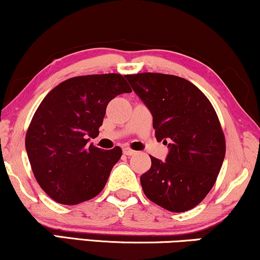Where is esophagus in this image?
I'll return each instance as SVG.
<instances>
[{"label": "esophagus", "instance_id": "esophagus-1", "mask_svg": "<svg viewBox=\"0 0 260 260\" xmlns=\"http://www.w3.org/2000/svg\"><path fill=\"white\" fill-rule=\"evenodd\" d=\"M123 152H124L125 155H133V154H135V153H136L135 150L129 148V147H125V148L123 149Z\"/></svg>", "mask_w": 260, "mask_h": 260}]
</instances>
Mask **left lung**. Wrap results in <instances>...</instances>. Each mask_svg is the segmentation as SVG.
<instances>
[{
	"label": "left lung",
	"instance_id": "obj_1",
	"mask_svg": "<svg viewBox=\"0 0 260 260\" xmlns=\"http://www.w3.org/2000/svg\"><path fill=\"white\" fill-rule=\"evenodd\" d=\"M125 77L149 108L156 140L170 149L166 161L149 155L152 166L140 178L143 193L171 212L191 210L212 189L225 156L218 115L204 92L181 77Z\"/></svg>",
	"mask_w": 260,
	"mask_h": 260
}]
</instances>
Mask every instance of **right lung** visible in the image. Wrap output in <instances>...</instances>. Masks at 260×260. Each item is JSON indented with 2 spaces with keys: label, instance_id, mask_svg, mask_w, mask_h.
<instances>
[{
  "label": "right lung",
  "instance_id": "right-lung-1",
  "mask_svg": "<svg viewBox=\"0 0 260 260\" xmlns=\"http://www.w3.org/2000/svg\"><path fill=\"white\" fill-rule=\"evenodd\" d=\"M131 92L118 73L78 76L48 92L35 112L25 147L35 178L56 203L77 205L100 194L121 148L88 145L99 135L108 102Z\"/></svg>",
  "mask_w": 260,
  "mask_h": 260
}]
</instances>
